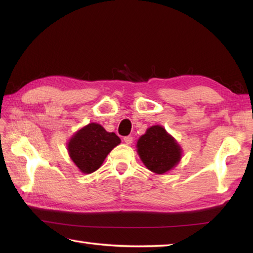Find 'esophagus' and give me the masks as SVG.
<instances>
[{
  "mask_svg": "<svg viewBox=\"0 0 253 253\" xmlns=\"http://www.w3.org/2000/svg\"><path fill=\"white\" fill-rule=\"evenodd\" d=\"M124 141H125V143H127V144H130V143H132V137L131 136H126V137H124Z\"/></svg>",
  "mask_w": 253,
  "mask_h": 253,
  "instance_id": "obj_1",
  "label": "esophagus"
}]
</instances>
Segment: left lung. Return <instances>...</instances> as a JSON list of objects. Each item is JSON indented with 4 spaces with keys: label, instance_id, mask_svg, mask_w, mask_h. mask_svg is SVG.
I'll return each mask as SVG.
<instances>
[{
    "label": "left lung",
    "instance_id": "left-lung-1",
    "mask_svg": "<svg viewBox=\"0 0 253 253\" xmlns=\"http://www.w3.org/2000/svg\"><path fill=\"white\" fill-rule=\"evenodd\" d=\"M138 153L147 168L153 173L164 174L178 163L181 149L163 127H150L137 143Z\"/></svg>",
    "mask_w": 253,
    "mask_h": 253
}]
</instances>
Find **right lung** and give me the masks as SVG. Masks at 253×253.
<instances>
[{"label":"right lung","instance_id":"right-lung-1","mask_svg":"<svg viewBox=\"0 0 253 253\" xmlns=\"http://www.w3.org/2000/svg\"><path fill=\"white\" fill-rule=\"evenodd\" d=\"M121 143L114 132H107L99 124L91 123L80 129L68 143L74 163L84 174L93 173L103 163L112 149Z\"/></svg>","mask_w":253,"mask_h":253}]
</instances>
